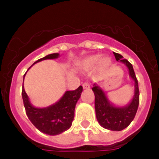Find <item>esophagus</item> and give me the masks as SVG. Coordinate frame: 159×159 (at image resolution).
<instances>
[{
	"label": "esophagus",
	"mask_w": 159,
	"mask_h": 159,
	"mask_svg": "<svg viewBox=\"0 0 159 159\" xmlns=\"http://www.w3.org/2000/svg\"><path fill=\"white\" fill-rule=\"evenodd\" d=\"M83 88L84 89H89L90 84L88 83H84V84H83Z\"/></svg>",
	"instance_id": "1"
}]
</instances>
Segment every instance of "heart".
Wrapping results in <instances>:
<instances>
[{"label": "heart", "instance_id": "b5f03b06", "mask_svg": "<svg viewBox=\"0 0 159 159\" xmlns=\"http://www.w3.org/2000/svg\"><path fill=\"white\" fill-rule=\"evenodd\" d=\"M99 62L102 65H107L110 64V60L107 57L101 59L99 55H93V56H91L85 59L84 62L82 63V66L84 68H92V67L96 66Z\"/></svg>", "mask_w": 159, "mask_h": 159}]
</instances>
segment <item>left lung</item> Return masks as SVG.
Here are the masks:
<instances>
[{
    "instance_id": "1",
    "label": "left lung",
    "mask_w": 159,
    "mask_h": 159,
    "mask_svg": "<svg viewBox=\"0 0 159 159\" xmlns=\"http://www.w3.org/2000/svg\"><path fill=\"white\" fill-rule=\"evenodd\" d=\"M113 53L117 61L127 66L129 75L134 83V95L131 101L126 106L118 107L109 100L104 91L98 84H94L92 91L95 94V115L99 123L105 129L119 131L128 127L135 116L139 103V90L132 64L119 53Z\"/></svg>"
}]
</instances>
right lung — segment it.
<instances>
[{
  "mask_svg": "<svg viewBox=\"0 0 159 159\" xmlns=\"http://www.w3.org/2000/svg\"><path fill=\"white\" fill-rule=\"evenodd\" d=\"M59 57V53L49 54L38 60L33 64L44 60L57 59ZM82 92V86H80L75 91H67L58 102L51 106L42 108L36 107L31 103L24 86L22 88V98L26 114L31 123L42 133L49 135H57L71 127L74 119L75 105L80 98Z\"/></svg>",
  "mask_w": 159,
  "mask_h": 159,
  "instance_id": "add662e5",
  "label": "right lung"
}]
</instances>
